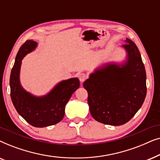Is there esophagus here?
Returning a JSON list of instances; mask_svg holds the SVG:
<instances>
[{
    "label": "esophagus",
    "instance_id": "34e87169",
    "mask_svg": "<svg viewBox=\"0 0 160 160\" xmlns=\"http://www.w3.org/2000/svg\"><path fill=\"white\" fill-rule=\"evenodd\" d=\"M87 78H88V76L86 73H80L78 74V78L80 80V82H84Z\"/></svg>",
    "mask_w": 160,
    "mask_h": 160
}]
</instances>
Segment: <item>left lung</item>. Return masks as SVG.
Returning a JSON list of instances; mask_svg holds the SVG:
<instances>
[{"label":"left lung","instance_id":"left-lung-1","mask_svg":"<svg viewBox=\"0 0 160 160\" xmlns=\"http://www.w3.org/2000/svg\"><path fill=\"white\" fill-rule=\"evenodd\" d=\"M124 65L108 64L91 74L83 83L91 116L105 124L126 123L141 108L146 96V73L138 47L127 39Z\"/></svg>","mask_w":160,"mask_h":160}]
</instances>
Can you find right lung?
Here are the masks:
<instances>
[{
	"mask_svg": "<svg viewBox=\"0 0 160 160\" xmlns=\"http://www.w3.org/2000/svg\"><path fill=\"white\" fill-rule=\"evenodd\" d=\"M37 42L28 40L21 46L10 75V95L12 103L19 114L28 123L35 127H45L62 120L65 106L72 93L80 87L78 78L63 80L50 93L42 97H36L21 87L19 74L21 61L27 53L37 47Z\"/></svg>",
	"mask_w": 160,
	"mask_h": 160,
	"instance_id": "right-lung-1",
	"label": "right lung"
}]
</instances>
